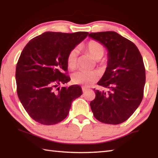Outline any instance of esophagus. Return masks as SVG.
<instances>
[{"mask_svg":"<svg viewBox=\"0 0 158 158\" xmlns=\"http://www.w3.org/2000/svg\"><path fill=\"white\" fill-rule=\"evenodd\" d=\"M89 90V89H88V88L85 87V86H82V91L84 92V93L86 91V90Z\"/></svg>","mask_w":158,"mask_h":158,"instance_id":"obj_1","label":"esophagus"}]
</instances>
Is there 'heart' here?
Listing matches in <instances>:
<instances>
[{
  "label": "heart",
  "mask_w": 158,
  "mask_h": 158,
  "mask_svg": "<svg viewBox=\"0 0 158 158\" xmlns=\"http://www.w3.org/2000/svg\"><path fill=\"white\" fill-rule=\"evenodd\" d=\"M84 49L96 60H99L103 57L105 49L100 42L96 40H90L84 45ZM77 50L72 49L67 56V65L70 69H74L77 64ZM100 78V74L96 71L85 72L78 71L72 75V81L75 84L89 85L95 82Z\"/></svg>",
  "instance_id": "1"
}]
</instances>
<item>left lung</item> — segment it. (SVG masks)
<instances>
[{"label":"left lung","mask_w":158,"mask_h":158,"mask_svg":"<svg viewBox=\"0 0 158 158\" xmlns=\"http://www.w3.org/2000/svg\"><path fill=\"white\" fill-rule=\"evenodd\" d=\"M89 36L108 50L106 71L98 84L108 92L95 90L90 105L93 116L103 123H122L132 116L143 97L146 69L137 46L114 31L90 33Z\"/></svg>","instance_id":"8db88e82"}]
</instances>
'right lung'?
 I'll use <instances>...</instances> for the list:
<instances>
[{"label":"right lung","mask_w":158,"mask_h":158,"mask_svg":"<svg viewBox=\"0 0 158 158\" xmlns=\"http://www.w3.org/2000/svg\"><path fill=\"white\" fill-rule=\"evenodd\" d=\"M88 32H45L28 42L16 68L19 99L32 118L43 125L68 116L72 102L82 95L81 86L58 85L70 81L67 56L87 37Z\"/></svg>","instance_id":"add662e5"}]
</instances>
